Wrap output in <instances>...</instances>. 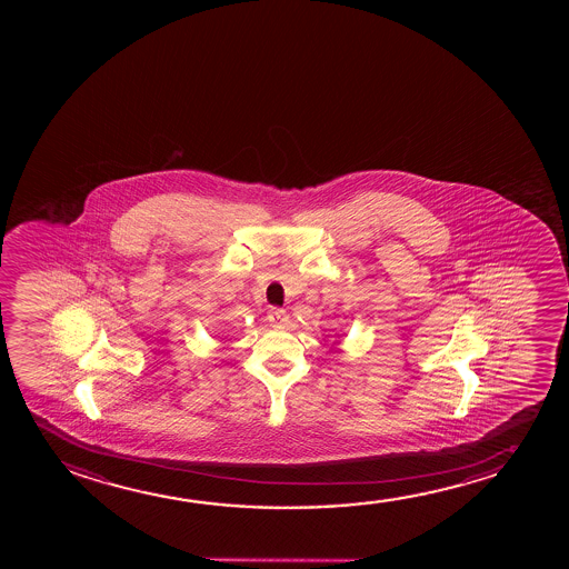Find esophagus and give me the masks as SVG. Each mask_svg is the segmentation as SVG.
Wrapping results in <instances>:
<instances>
[{"label":"esophagus","instance_id":"esophagus-1","mask_svg":"<svg viewBox=\"0 0 569 569\" xmlns=\"http://www.w3.org/2000/svg\"><path fill=\"white\" fill-rule=\"evenodd\" d=\"M268 319H270V322L272 325H288L289 322V315L286 309H272L270 311V315H268Z\"/></svg>","mask_w":569,"mask_h":569}]
</instances>
